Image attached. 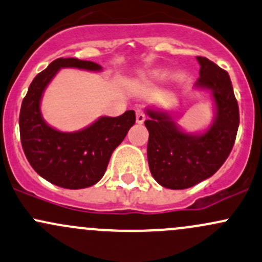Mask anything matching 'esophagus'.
<instances>
[{
    "label": "esophagus",
    "instance_id": "1",
    "mask_svg": "<svg viewBox=\"0 0 262 262\" xmlns=\"http://www.w3.org/2000/svg\"><path fill=\"white\" fill-rule=\"evenodd\" d=\"M136 119H137V123H138V124L144 123V120H145V113L143 112V110L137 109V110H136Z\"/></svg>",
    "mask_w": 262,
    "mask_h": 262
}]
</instances>
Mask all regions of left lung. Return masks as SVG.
<instances>
[{
  "label": "left lung",
  "instance_id": "1",
  "mask_svg": "<svg viewBox=\"0 0 262 262\" xmlns=\"http://www.w3.org/2000/svg\"><path fill=\"white\" fill-rule=\"evenodd\" d=\"M197 85L212 90L216 118L206 133L192 136L178 129L166 113L147 110L148 164L154 180L170 189H184L207 180L230 156L240 124L238 104L230 75L207 57L197 56Z\"/></svg>",
  "mask_w": 262,
  "mask_h": 262
}]
</instances>
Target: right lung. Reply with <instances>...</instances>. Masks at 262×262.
<instances>
[{
  "label": "right lung",
  "mask_w": 262,
  "mask_h": 262,
  "mask_svg": "<svg viewBox=\"0 0 262 262\" xmlns=\"http://www.w3.org/2000/svg\"><path fill=\"white\" fill-rule=\"evenodd\" d=\"M61 68L101 70L93 61L60 57L37 74L22 100L18 120L22 149L37 174L50 183L69 189L86 188L101 180L112 153L136 123V113L126 110L119 117H101L75 133H62L49 126L41 117L40 100Z\"/></svg>",
  "instance_id": "1"
}]
</instances>
